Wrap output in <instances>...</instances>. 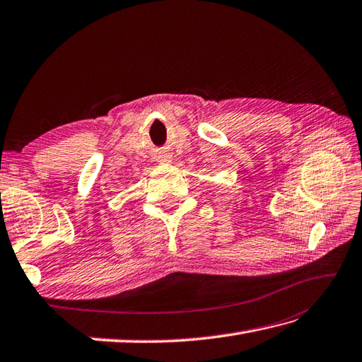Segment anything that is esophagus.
Listing matches in <instances>:
<instances>
[{
  "label": "esophagus",
  "instance_id": "esophagus-1",
  "mask_svg": "<svg viewBox=\"0 0 362 362\" xmlns=\"http://www.w3.org/2000/svg\"><path fill=\"white\" fill-rule=\"evenodd\" d=\"M168 159H170V158H167V159H165V160H164V162H168Z\"/></svg>",
  "mask_w": 362,
  "mask_h": 362
}]
</instances>
